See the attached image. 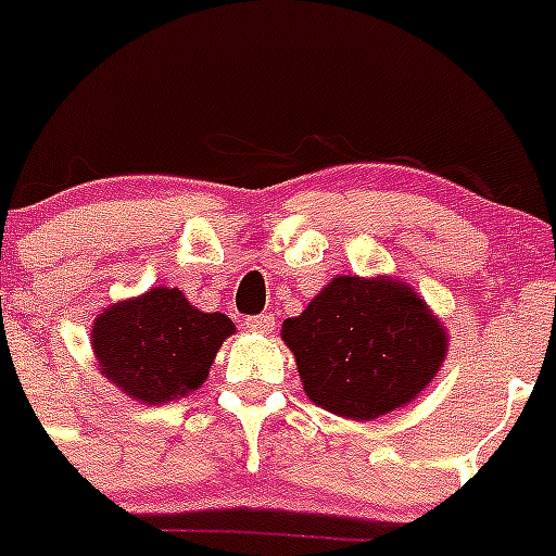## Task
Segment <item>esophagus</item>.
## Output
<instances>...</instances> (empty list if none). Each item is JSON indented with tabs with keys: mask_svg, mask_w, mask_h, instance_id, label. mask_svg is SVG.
Masks as SVG:
<instances>
[{
	"mask_svg": "<svg viewBox=\"0 0 556 556\" xmlns=\"http://www.w3.org/2000/svg\"><path fill=\"white\" fill-rule=\"evenodd\" d=\"M244 325H248V330H253V333H273L275 317L273 314H258V317H251Z\"/></svg>",
	"mask_w": 556,
	"mask_h": 556,
	"instance_id": "obj_1",
	"label": "esophagus"
}]
</instances>
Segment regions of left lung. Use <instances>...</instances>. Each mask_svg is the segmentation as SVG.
I'll return each mask as SVG.
<instances>
[{"label": "left lung", "mask_w": 556, "mask_h": 556, "mask_svg": "<svg viewBox=\"0 0 556 556\" xmlns=\"http://www.w3.org/2000/svg\"><path fill=\"white\" fill-rule=\"evenodd\" d=\"M305 396L323 410L371 421L432 383L450 336L419 292L391 275H336L303 314L283 319Z\"/></svg>", "instance_id": "1"}]
</instances>
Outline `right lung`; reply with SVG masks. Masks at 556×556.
I'll use <instances>...</instances> for the list:
<instances>
[{
  "label": "right lung",
  "instance_id": "obj_1",
  "mask_svg": "<svg viewBox=\"0 0 556 556\" xmlns=\"http://www.w3.org/2000/svg\"><path fill=\"white\" fill-rule=\"evenodd\" d=\"M237 333L226 314H206L176 287H154L106 305L90 328L99 371L140 405L198 391L217 350Z\"/></svg>",
  "mask_w": 556,
  "mask_h": 556
}]
</instances>
